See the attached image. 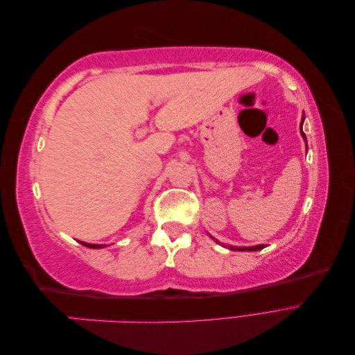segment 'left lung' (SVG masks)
Returning <instances> with one entry per match:
<instances>
[{"mask_svg": "<svg viewBox=\"0 0 355 355\" xmlns=\"http://www.w3.org/2000/svg\"><path fill=\"white\" fill-rule=\"evenodd\" d=\"M304 120H305V114H302V121H300V125H299V128H300V135H302V137H304V141H305V144H306V136H305V133H304V130H302V125H304ZM306 149H308V145H306ZM209 234V232H207ZM209 237L211 239V240H214L216 241L218 244H220V241L219 240H216L214 237H211V235L209 234ZM263 247H266L265 244H257V245H250V247H239V245H228V249L230 250H237V252H256V250H262Z\"/></svg>", "mask_w": 355, "mask_h": 355, "instance_id": "left-lung-1", "label": "left lung"}]
</instances>
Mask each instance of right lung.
<instances>
[{
	"label": "right lung",
	"instance_id": "obj_1",
	"mask_svg": "<svg viewBox=\"0 0 355 355\" xmlns=\"http://www.w3.org/2000/svg\"><path fill=\"white\" fill-rule=\"evenodd\" d=\"M83 245L89 247V249H103V247H106V244H90V243H84V241H80Z\"/></svg>",
	"mask_w": 355,
	"mask_h": 355
}]
</instances>
